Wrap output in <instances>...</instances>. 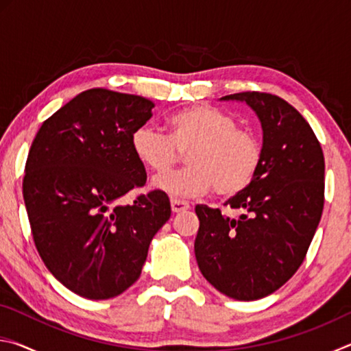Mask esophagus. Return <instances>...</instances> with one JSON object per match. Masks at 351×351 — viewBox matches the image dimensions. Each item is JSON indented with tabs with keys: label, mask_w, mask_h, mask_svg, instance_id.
Masks as SVG:
<instances>
[{
	"label": "esophagus",
	"mask_w": 351,
	"mask_h": 351,
	"mask_svg": "<svg viewBox=\"0 0 351 351\" xmlns=\"http://www.w3.org/2000/svg\"><path fill=\"white\" fill-rule=\"evenodd\" d=\"M170 204H171V210H173L175 213H178V212H182V210H187L189 207H190V204H189V203H186V201H182V199H176V198H171Z\"/></svg>",
	"instance_id": "esophagus-1"
}]
</instances>
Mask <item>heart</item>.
<instances>
[{"mask_svg":"<svg viewBox=\"0 0 351 351\" xmlns=\"http://www.w3.org/2000/svg\"><path fill=\"white\" fill-rule=\"evenodd\" d=\"M169 136L148 125L132 134L138 161L154 173H165L187 153L189 169L161 175L153 187L175 198L213 193L232 198L251 186L261 161L255 134L239 128L232 116L209 105H195L167 119Z\"/></svg>","mask_w":351,"mask_h":351,"instance_id":"b5f03b06","label":"heart"}]
</instances>
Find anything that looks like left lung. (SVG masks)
<instances>
[{
    "instance_id": "left-lung-1",
    "label": "left lung",
    "mask_w": 351,
    "mask_h": 351,
    "mask_svg": "<svg viewBox=\"0 0 351 351\" xmlns=\"http://www.w3.org/2000/svg\"><path fill=\"white\" fill-rule=\"evenodd\" d=\"M261 123V161L245 192L221 215L195 207L199 229L195 257L213 288L235 300H257L287 283L304 261L322 217L325 161L316 134L299 111L272 94L237 93Z\"/></svg>"
}]
</instances>
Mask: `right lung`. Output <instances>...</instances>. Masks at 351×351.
<instances>
[{"mask_svg": "<svg viewBox=\"0 0 351 351\" xmlns=\"http://www.w3.org/2000/svg\"><path fill=\"white\" fill-rule=\"evenodd\" d=\"M153 106L133 94L83 91L43 122L29 150L23 197L35 246L51 274L85 299L132 287L170 218L161 190L121 203L147 181L132 134Z\"/></svg>", "mask_w": 351, "mask_h": 351, "instance_id": "right-lung-1", "label": "right lung"}]
</instances>
